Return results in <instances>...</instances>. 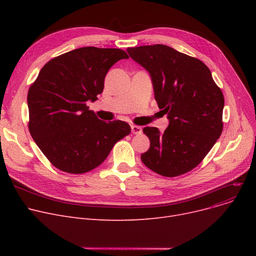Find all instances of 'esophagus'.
Segmentation results:
<instances>
[{
  "instance_id": "1",
  "label": "esophagus",
  "mask_w": 256,
  "mask_h": 256,
  "mask_svg": "<svg viewBox=\"0 0 256 256\" xmlns=\"http://www.w3.org/2000/svg\"><path fill=\"white\" fill-rule=\"evenodd\" d=\"M130 128H132V132L135 134V135H138V134L142 132V128L139 126H132Z\"/></svg>"
}]
</instances>
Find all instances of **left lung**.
Returning <instances> with one entry per match:
<instances>
[{
  "label": "left lung",
  "instance_id": "8db88e82",
  "mask_svg": "<svg viewBox=\"0 0 256 256\" xmlns=\"http://www.w3.org/2000/svg\"><path fill=\"white\" fill-rule=\"evenodd\" d=\"M130 57L150 72L154 98L167 114L163 134L146 126L150 147L143 164L160 176L174 178L201 163L223 130L224 96L208 67L197 58L164 44L128 48Z\"/></svg>",
  "mask_w": 256,
  "mask_h": 256
}]
</instances>
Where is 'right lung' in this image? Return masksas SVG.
<instances>
[{
    "mask_svg": "<svg viewBox=\"0 0 256 256\" xmlns=\"http://www.w3.org/2000/svg\"><path fill=\"white\" fill-rule=\"evenodd\" d=\"M121 59L120 48H80L50 60L28 92L29 130L50 162L61 171L82 174L100 166L130 126L106 122L89 110L106 72Z\"/></svg>",
    "mask_w": 256,
    "mask_h": 256,
    "instance_id": "obj_1",
    "label": "right lung"
}]
</instances>
